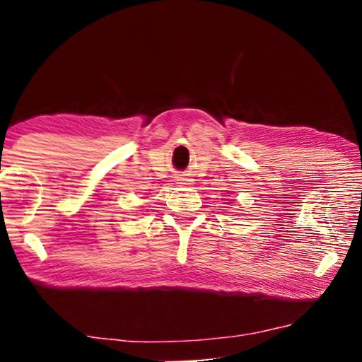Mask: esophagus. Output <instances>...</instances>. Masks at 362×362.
<instances>
[{
	"mask_svg": "<svg viewBox=\"0 0 362 362\" xmlns=\"http://www.w3.org/2000/svg\"><path fill=\"white\" fill-rule=\"evenodd\" d=\"M177 181H180V185H191V180H186V177H181Z\"/></svg>",
	"mask_w": 362,
	"mask_h": 362,
	"instance_id": "obj_1",
	"label": "esophagus"
}]
</instances>
